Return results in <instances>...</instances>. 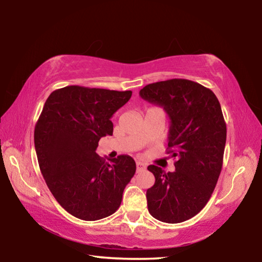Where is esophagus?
Returning a JSON list of instances; mask_svg holds the SVG:
<instances>
[{"instance_id": "obj_1", "label": "esophagus", "mask_w": 262, "mask_h": 262, "mask_svg": "<svg viewBox=\"0 0 262 262\" xmlns=\"http://www.w3.org/2000/svg\"><path fill=\"white\" fill-rule=\"evenodd\" d=\"M145 170V165L142 162H136V171L137 172H142Z\"/></svg>"}]
</instances>
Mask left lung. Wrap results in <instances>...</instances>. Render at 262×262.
<instances>
[{"label": "left lung", "instance_id": "obj_1", "mask_svg": "<svg viewBox=\"0 0 262 262\" xmlns=\"http://www.w3.org/2000/svg\"><path fill=\"white\" fill-rule=\"evenodd\" d=\"M142 99L162 106L170 118L168 152L176 171L149 165L155 184L147 190L148 210L165 223L192 219L207 205L223 164L227 125L214 92L183 78L148 84Z\"/></svg>", "mask_w": 262, "mask_h": 262}]
</instances>
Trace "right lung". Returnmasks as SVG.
I'll return each instance as SVG.
<instances>
[{"instance_id":"add662e5","label":"right lung","mask_w":262,"mask_h":262,"mask_svg":"<svg viewBox=\"0 0 262 262\" xmlns=\"http://www.w3.org/2000/svg\"><path fill=\"white\" fill-rule=\"evenodd\" d=\"M132 91L69 85L53 91L34 128L38 163L48 188L69 214L83 221L112 215L121 205L135 161L120 155L105 162L98 142L113 134L111 118Z\"/></svg>"}]
</instances>
